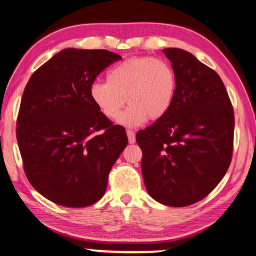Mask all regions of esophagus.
Segmentation results:
<instances>
[{
    "mask_svg": "<svg viewBox=\"0 0 256 256\" xmlns=\"http://www.w3.org/2000/svg\"><path fill=\"white\" fill-rule=\"evenodd\" d=\"M126 134L130 144H134V142H136V133H134V131H132V130H128Z\"/></svg>",
    "mask_w": 256,
    "mask_h": 256,
    "instance_id": "obj_1",
    "label": "esophagus"
}]
</instances>
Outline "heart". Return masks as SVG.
<instances>
[{
	"mask_svg": "<svg viewBox=\"0 0 256 256\" xmlns=\"http://www.w3.org/2000/svg\"><path fill=\"white\" fill-rule=\"evenodd\" d=\"M107 82H94L89 96L97 110L110 120L120 116L125 102L130 106L120 124L136 128L167 114L174 102L177 76L167 60L136 56L123 60L107 72Z\"/></svg>",
	"mask_w": 256,
	"mask_h": 256,
	"instance_id": "b5f03b06",
	"label": "heart"
}]
</instances>
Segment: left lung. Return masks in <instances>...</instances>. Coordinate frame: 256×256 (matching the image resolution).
I'll use <instances>...</instances> for the list:
<instances>
[{
  "label": "left lung",
  "instance_id": "obj_1",
  "mask_svg": "<svg viewBox=\"0 0 256 256\" xmlns=\"http://www.w3.org/2000/svg\"><path fill=\"white\" fill-rule=\"evenodd\" d=\"M177 76L164 118L136 133L146 190L156 201L186 206L204 198L232 162L235 118L218 73L180 48L162 50Z\"/></svg>",
  "mask_w": 256,
  "mask_h": 256
}]
</instances>
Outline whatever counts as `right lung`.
Instances as JSON below:
<instances>
[{
	"label": "right lung",
	"mask_w": 256,
	"mask_h": 256,
	"mask_svg": "<svg viewBox=\"0 0 256 256\" xmlns=\"http://www.w3.org/2000/svg\"><path fill=\"white\" fill-rule=\"evenodd\" d=\"M120 56L105 50L66 48L30 76L16 120L24 172L42 196L68 208L92 206L107 188L128 144L89 96L105 68Z\"/></svg>",
	"instance_id": "1"
}]
</instances>
